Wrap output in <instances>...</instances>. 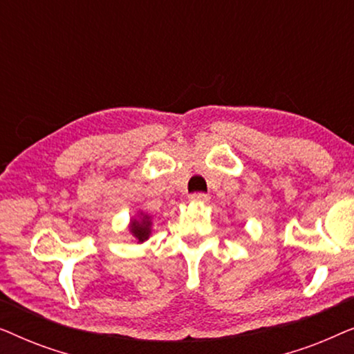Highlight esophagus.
<instances>
[{
    "label": "esophagus",
    "mask_w": 354,
    "mask_h": 354,
    "mask_svg": "<svg viewBox=\"0 0 354 354\" xmlns=\"http://www.w3.org/2000/svg\"><path fill=\"white\" fill-rule=\"evenodd\" d=\"M190 200H192V201L206 203L207 200H209V195H207V193H203V192H196V193H192V195H190Z\"/></svg>",
    "instance_id": "obj_1"
}]
</instances>
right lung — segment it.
<instances>
[{
    "instance_id": "add662e5",
    "label": "right lung",
    "mask_w": 354,
    "mask_h": 354,
    "mask_svg": "<svg viewBox=\"0 0 354 354\" xmlns=\"http://www.w3.org/2000/svg\"><path fill=\"white\" fill-rule=\"evenodd\" d=\"M149 221H148V217H143V221L142 222H132V232H133V235H135V239H137L138 241H145L148 239V235H149Z\"/></svg>"
}]
</instances>
